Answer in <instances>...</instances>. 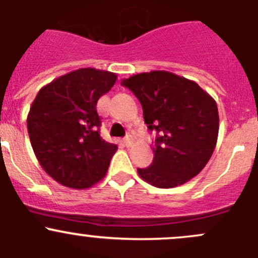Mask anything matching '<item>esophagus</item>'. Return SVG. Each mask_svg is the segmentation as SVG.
Segmentation results:
<instances>
[{
  "mask_svg": "<svg viewBox=\"0 0 258 258\" xmlns=\"http://www.w3.org/2000/svg\"><path fill=\"white\" fill-rule=\"evenodd\" d=\"M123 142H124V145L126 146H132V144H134V136H132L131 134H127L126 135V137H124L123 139Z\"/></svg>",
  "mask_w": 258,
  "mask_h": 258,
  "instance_id": "1",
  "label": "esophagus"
}]
</instances>
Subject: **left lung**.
<instances>
[{
    "label": "left lung",
    "instance_id": "1",
    "mask_svg": "<svg viewBox=\"0 0 258 258\" xmlns=\"http://www.w3.org/2000/svg\"><path fill=\"white\" fill-rule=\"evenodd\" d=\"M139 98L150 131H156L153 161L137 168L158 188H172L199 175L209 162L218 136L216 101L196 82L167 71L122 80Z\"/></svg>",
    "mask_w": 258,
    "mask_h": 258
}]
</instances>
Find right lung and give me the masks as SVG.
<instances>
[{
  "label": "right lung",
  "mask_w": 258,
  "mask_h": 258,
  "mask_svg": "<svg viewBox=\"0 0 258 258\" xmlns=\"http://www.w3.org/2000/svg\"><path fill=\"white\" fill-rule=\"evenodd\" d=\"M113 72L80 69L43 86L27 116L33 152L54 181L83 189L105 177L117 145L101 137L97 101L116 82Z\"/></svg>",
  "instance_id": "add662e5"
}]
</instances>
